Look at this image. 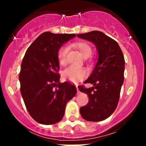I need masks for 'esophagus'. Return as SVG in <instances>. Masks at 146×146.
<instances>
[{"label":"esophagus","instance_id":"34e87169","mask_svg":"<svg viewBox=\"0 0 146 146\" xmlns=\"http://www.w3.org/2000/svg\"><path fill=\"white\" fill-rule=\"evenodd\" d=\"M76 88H77V90H78V93H80V90H79V88L78 86H76Z\"/></svg>","mask_w":146,"mask_h":146}]
</instances>
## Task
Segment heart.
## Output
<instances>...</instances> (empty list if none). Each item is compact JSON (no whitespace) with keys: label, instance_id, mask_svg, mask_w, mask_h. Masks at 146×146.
Wrapping results in <instances>:
<instances>
[{"label":"heart","instance_id":"1","mask_svg":"<svg viewBox=\"0 0 146 146\" xmlns=\"http://www.w3.org/2000/svg\"><path fill=\"white\" fill-rule=\"evenodd\" d=\"M72 46L75 48L84 58H88L92 54V48L89 44L86 42H78L72 44ZM68 53V48L66 46H62L60 48L58 53V61L60 65L64 66L66 64V56ZM86 71L84 68H75L70 66L62 72V77L72 83H76L84 79L86 76Z\"/></svg>","mask_w":146,"mask_h":146}]
</instances>
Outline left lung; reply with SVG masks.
<instances>
[{"label": "left lung", "instance_id": "1", "mask_svg": "<svg viewBox=\"0 0 146 146\" xmlns=\"http://www.w3.org/2000/svg\"><path fill=\"white\" fill-rule=\"evenodd\" d=\"M77 36L92 42L98 53L94 69L84 82L92 84L93 87L78 86L89 98L88 103L80 108V114L86 121H103L113 113L118 104L124 80V57L118 43L103 32L93 31Z\"/></svg>", "mask_w": 146, "mask_h": 146}]
</instances>
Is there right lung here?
I'll list each match as a JSON object with an SVG mask.
<instances>
[{
    "instance_id": "1",
    "label": "right lung",
    "mask_w": 146,
    "mask_h": 146,
    "mask_svg": "<svg viewBox=\"0 0 146 146\" xmlns=\"http://www.w3.org/2000/svg\"><path fill=\"white\" fill-rule=\"evenodd\" d=\"M75 34L42 33L25 53L19 81L25 106L38 123L51 125L60 121L67 102L75 97L76 87L60 83L58 53Z\"/></svg>"
}]
</instances>
